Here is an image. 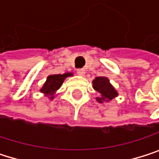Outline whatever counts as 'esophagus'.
Segmentation results:
<instances>
[{
    "label": "esophagus",
    "instance_id": "obj_1",
    "mask_svg": "<svg viewBox=\"0 0 159 159\" xmlns=\"http://www.w3.org/2000/svg\"><path fill=\"white\" fill-rule=\"evenodd\" d=\"M76 72H77V74H78V75H81V76H82V75H84V74H85V72H86V71H85V70H84V69H77V70H76Z\"/></svg>",
    "mask_w": 159,
    "mask_h": 159
}]
</instances>
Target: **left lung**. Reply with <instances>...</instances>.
<instances>
[{
	"label": "left lung",
	"instance_id": "1",
	"mask_svg": "<svg viewBox=\"0 0 159 159\" xmlns=\"http://www.w3.org/2000/svg\"><path fill=\"white\" fill-rule=\"evenodd\" d=\"M93 89L101 96V98H97V101H99V102H102L103 101L109 102L117 96L116 90L112 87L109 82V79L106 77H96L93 80Z\"/></svg>",
	"mask_w": 159,
	"mask_h": 159
}]
</instances>
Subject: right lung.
Instances as JSON below:
<instances>
[{"instance_id": "right-lung-1", "label": "right lung", "mask_w": 159, "mask_h": 159, "mask_svg": "<svg viewBox=\"0 0 159 159\" xmlns=\"http://www.w3.org/2000/svg\"><path fill=\"white\" fill-rule=\"evenodd\" d=\"M71 73H64V74H54L47 77V80L44 83L43 89L41 91L43 93H45L47 95H53L56 90H57L60 86L62 85L65 78L68 76H70ZM54 96H51V99H53Z\"/></svg>"}]
</instances>
